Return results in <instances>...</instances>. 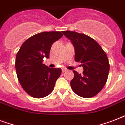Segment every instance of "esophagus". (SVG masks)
<instances>
[{
    "instance_id": "1",
    "label": "esophagus",
    "mask_w": 125,
    "mask_h": 125,
    "mask_svg": "<svg viewBox=\"0 0 125 125\" xmlns=\"http://www.w3.org/2000/svg\"><path fill=\"white\" fill-rule=\"evenodd\" d=\"M67 71V69L65 68H63L62 69V72H65V71Z\"/></svg>"
}]
</instances>
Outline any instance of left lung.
<instances>
[{
	"instance_id": "1",
	"label": "left lung",
	"mask_w": 125,
	"mask_h": 125,
	"mask_svg": "<svg viewBox=\"0 0 125 125\" xmlns=\"http://www.w3.org/2000/svg\"><path fill=\"white\" fill-rule=\"evenodd\" d=\"M74 47V60L82 63L83 74L73 71L71 81L73 91L80 97L91 98L102 90L106 82L110 70L108 59L104 51L93 38L83 34L63 31Z\"/></svg>"
}]
</instances>
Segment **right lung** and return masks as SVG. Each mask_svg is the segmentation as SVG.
Returning a JSON list of instances; mask_svg holds the SVG:
<instances>
[{
  "label": "right lung",
  "instance_id": "right-lung-1",
  "mask_svg": "<svg viewBox=\"0 0 125 125\" xmlns=\"http://www.w3.org/2000/svg\"><path fill=\"white\" fill-rule=\"evenodd\" d=\"M60 32H45L34 35L21 45L16 55L15 69L19 83L28 95L37 99L52 91L62 73L60 68H49L43 63L49 58L51 46L60 39Z\"/></svg>",
  "mask_w": 125,
  "mask_h": 125
}]
</instances>
